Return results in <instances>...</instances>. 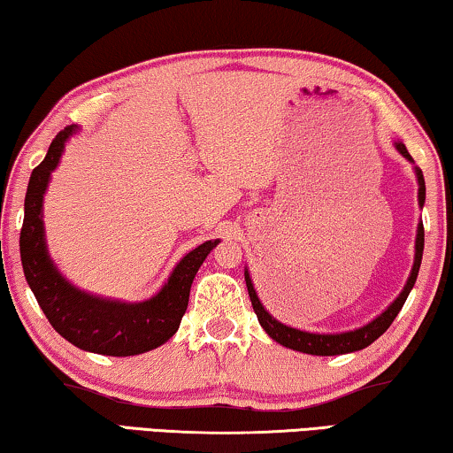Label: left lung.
I'll use <instances>...</instances> for the list:
<instances>
[{
    "label": "left lung",
    "instance_id": "8db88e82",
    "mask_svg": "<svg viewBox=\"0 0 453 453\" xmlns=\"http://www.w3.org/2000/svg\"><path fill=\"white\" fill-rule=\"evenodd\" d=\"M395 147L398 153H401L406 161L412 163V169H415L417 175V183H418V206L423 208L425 204V180H423V172L418 167H415V161L409 155L403 141H395ZM423 245H425V231H423V222L417 225V239H415V261H412V270L409 280L403 288V292L398 294L392 303L382 314H378L376 319L370 320L368 325L357 326L353 331H343V333H311V331H300L294 329V326H288L284 323H280L278 319H273L270 312L265 311V306L261 304V300L255 292L253 280L249 275V270L245 267V281H247V290H249V298H251L253 311L257 314L259 325L264 326V331L270 335L275 343L288 347V349L300 351V353H308V356H343V353H351V351H359L365 349V347L372 345L382 333L388 329L392 325V320L396 319V314L401 312L403 304L409 298V294L415 286L417 275H418V267H421V259H423Z\"/></svg>",
    "mask_w": 453,
    "mask_h": 453
}]
</instances>
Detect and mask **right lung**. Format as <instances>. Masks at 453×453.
<instances>
[{
  "mask_svg": "<svg viewBox=\"0 0 453 453\" xmlns=\"http://www.w3.org/2000/svg\"><path fill=\"white\" fill-rule=\"evenodd\" d=\"M80 127L71 124L50 142L44 161L30 175L24 200L19 255L30 290L58 335L83 351L100 356H139L175 335L186 314L189 288L208 253L220 239L206 241L183 255L161 290L142 303L102 298L71 284L50 259L44 237L42 200L67 142Z\"/></svg>",
  "mask_w": 453,
  "mask_h": 453,
  "instance_id": "obj_1",
  "label": "right lung"
}]
</instances>
